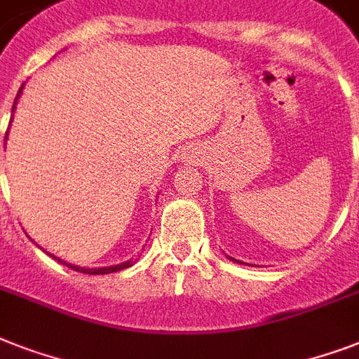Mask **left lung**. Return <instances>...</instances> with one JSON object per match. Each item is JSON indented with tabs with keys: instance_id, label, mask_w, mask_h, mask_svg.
I'll return each instance as SVG.
<instances>
[{
	"instance_id": "8db88e82",
	"label": "left lung",
	"mask_w": 359,
	"mask_h": 359,
	"mask_svg": "<svg viewBox=\"0 0 359 359\" xmlns=\"http://www.w3.org/2000/svg\"><path fill=\"white\" fill-rule=\"evenodd\" d=\"M229 258H230V256H229ZM230 260H232V262H238V260H234V258H230ZM238 264H243V262H238Z\"/></svg>"
}]
</instances>
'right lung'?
Segmentation results:
<instances>
[{"instance_id":"add662e5","label":"right lung","mask_w":359,"mask_h":359,"mask_svg":"<svg viewBox=\"0 0 359 359\" xmlns=\"http://www.w3.org/2000/svg\"><path fill=\"white\" fill-rule=\"evenodd\" d=\"M23 90V84L22 88L18 90V95H16V99H14V107H13V112L14 109H16V101H18L20 94H22ZM51 258H55V260H58L62 265H66V267H69V269L74 271H79V273H84V275H109V273H116V271H121V269H127V267H130L133 265V260L129 262H123V264H118V265H110V267H97V269H90V267H79V265H74V264H68V262L60 260V258H57V256L49 255Z\"/></svg>"}]
</instances>
